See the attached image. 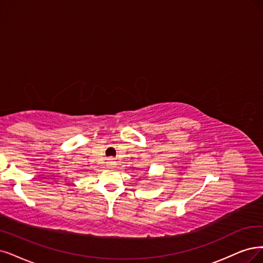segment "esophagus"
<instances>
[{
    "label": "esophagus",
    "instance_id": "obj_1",
    "mask_svg": "<svg viewBox=\"0 0 263 263\" xmlns=\"http://www.w3.org/2000/svg\"><path fill=\"white\" fill-rule=\"evenodd\" d=\"M108 164H109V166H115L116 162H115L112 159H109V161H108Z\"/></svg>",
    "mask_w": 263,
    "mask_h": 263
}]
</instances>
